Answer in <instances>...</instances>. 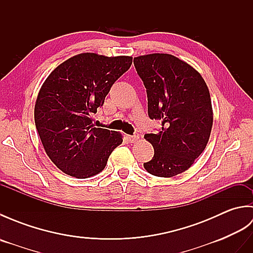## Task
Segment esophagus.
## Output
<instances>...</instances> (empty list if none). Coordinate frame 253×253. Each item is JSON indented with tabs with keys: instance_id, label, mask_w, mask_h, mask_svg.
I'll return each mask as SVG.
<instances>
[{
	"instance_id": "obj_1",
	"label": "esophagus",
	"mask_w": 253,
	"mask_h": 253,
	"mask_svg": "<svg viewBox=\"0 0 253 253\" xmlns=\"http://www.w3.org/2000/svg\"><path fill=\"white\" fill-rule=\"evenodd\" d=\"M127 138H128V140H129L130 142H135V141H137L138 139H139V135H137V133H135V135L127 136Z\"/></svg>"
}]
</instances>
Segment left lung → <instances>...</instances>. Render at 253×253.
<instances>
[{"label": "left lung", "mask_w": 253, "mask_h": 253, "mask_svg": "<svg viewBox=\"0 0 253 253\" xmlns=\"http://www.w3.org/2000/svg\"><path fill=\"white\" fill-rule=\"evenodd\" d=\"M133 65L146 87L149 117L162 122L159 132L144 135L154 148L144 169L158 177L178 175L209 141L213 113L208 85L195 68L170 54L139 56Z\"/></svg>", "instance_id": "8db88e82"}]
</instances>
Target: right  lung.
I'll return each instance as SVG.
<instances>
[{"instance_id":"1","label":"right lung","mask_w":253,"mask_h":253,"mask_svg":"<svg viewBox=\"0 0 253 253\" xmlns=\"http://www.w3.org/2000/svg\"><path fill=\"white\" fill-rule=\"evenodd\" d=\"M131 63L130 56L84 53L58 65L41 87L36 127L46 154L65 174L87 178L100 173L123 142L118 132L94 127L92 115Z\"/></svg>"}]
</instances>
